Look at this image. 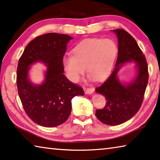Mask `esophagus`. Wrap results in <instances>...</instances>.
Returning a JSON list of instances; mask_svg holds the SVG:
<instances>
[{"label":"esophagus","mask_w":160,"mask_h":160,"mask_svg":"<svg viewBox=\"0 0 160 160\" xmlns=\"http://www.w3.org/2000/svg\"><path fill=\"white\" fill-rule=\"evenodd\" d=\"M85 93L87 94H91L94 92V89L92 88H85Z\"/></svg>","instance_id":"obj_1"}]
</instances>
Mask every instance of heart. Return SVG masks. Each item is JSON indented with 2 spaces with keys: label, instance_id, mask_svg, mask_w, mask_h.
<instances>
[{
  "label": "heart",
  "instance_id": "1",
  "mask_svg": "<svg viewBox=\"0 0 160 160\" xmlns=\"http://www.w3.org/2000/svg\"><path fill=\"white\" fill-rule=\"evenodd\" d=\"M117 53L118 47L112 39H87L75 46L72 56L65 57L63 64L72 82L79 81L85 68L91 78L102 81L112 72Z\"/></svg>",
  "mask_w": 160,
  "mask_h": 160
}]
</instances>
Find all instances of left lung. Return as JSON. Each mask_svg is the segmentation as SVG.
I'll use <instances>...</instances> for the list:
<instances>
[{"instance_id": "8db88e82", "label": "left lung", "mask_w": 160, "mask_h": 160, "mask_svg": "<svg viewBox=\"0 0 160 160\" xmlns=\"http://www.w3.org/2000/svg\"><path fill=\"white\" fill-rule=\"evenodd\" d=\"M118 39V58L109 78L97 88V93L105 97L104 109L96 110L97 118L109 126L119 125L133 117L140 109L148 82V67L144 54L136 41L123 29H113ZM135 62L137 76L131 82L123 83L118 73L124 64Z\"/></svg>"}]
</instances>
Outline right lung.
<instances>
[{
  "instance_id": "add662e5",
  "label": "right lung",
  "mask_w": 160,
  "mask_h": 160,
  "mask_svg": "<svg viewBox=\"0 0 160 160\" xmlns=\"http://www.w3.org/2000/svg\"><path fill=\"white\" fill-rule=\"evenodd\" d=\"M72 39L57 33L41 35L29 43L19 60V97L27 114L39 126L51 128L66 122L71 112L72 99L84 95L82 88L63 74V56ZM37 62L48 66L41 84H34L28 76L30 66Z\"/></svg>"
}]
</instances>
